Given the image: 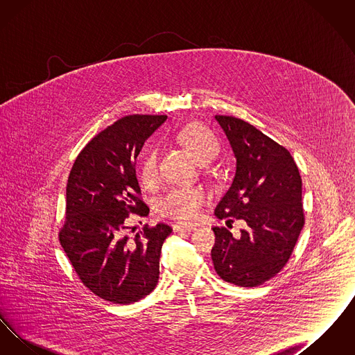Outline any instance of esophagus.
I'll use <instances>...</instances> for the list:
<instances>
[{"mask_svg": "<svg viewBox=\"0 0 355 355\" xmlns=\"http://www.w3.org/2000/svg\"><path fill=\"white\" fill-rule=\"evenodd\" d=\"M197 226L191 225V223H177L174 225V230H185V232H193L196 230Z\"/></svg>", "mask_w": 355, "mask_h": 355, "instance_id": "esophagus-1", "label": "esophagus"}]
</instances>
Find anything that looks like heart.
<instances>
[{"instance_id": "b5f03b06", "label": "heart", "mask_w": 355, "mask_h": 355, "mask_svg": "<svg viewBox=\"0 0 355 355\" xmlns=\"http://www.w3.org/2000/svg\"><path fill=\"white\" fill-rule=\"evenodd\" d=\"M175 141L185 148L191 157L201 165L209 164L220 152V139L213 130L202 123H190L182 128ZM158 175V153L150 145L141 158L139 177L145 186H153ZM207 201V193L202 187H175L169 190L157 203V209L162 216L180 220H196Z\"/></svg>"}]
</instances>
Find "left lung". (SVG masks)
<instances>
[{"label": "left lung", "instance_id": "1", "mask_svg": "<svg viewBox=\"0 0 355 355\" xmlns=\"http://www.w3.org/2000/svg\"><path fill=\"white\" fill-rule=\"evenodd\" d=\"M236 159L233 182L216 207L220 220H243L234 236L213 227L214 269L236 286L255 287L286 265L304 227L302 180L294 158L249 122L216 116Z\"/></svg>", "mask_w": 355, "mask_h": 355}]
</instances>
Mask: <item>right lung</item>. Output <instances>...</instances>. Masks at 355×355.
Returning a JSON list of instances; mask_svg holds the SVG:
<instances>
[{
  "label": "right lung",
  "mask_w": 355,
  "mask_h": 355,
  "mask_svg": "<svg viewBox=\"0 0 355 355\" xmlns=\"http://www.w3.org/2000/svg\"><path fill=\"white\" fill-rule=\"evenodd\" d=\"M166 119H119L85 146L69 174L61 246L85 286L113 304L137 302L158 282L161 249L171 227L157 223L132 236L128 218L149 214L137 197L135 158Z\"/></svg>",
  "instance_id": "add662e5"
}]
</instances>
